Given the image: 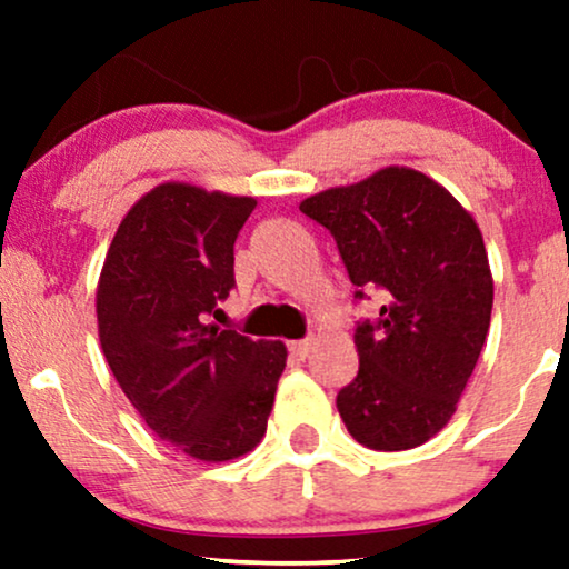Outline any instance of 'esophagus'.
<instances>
[{
  "mask_svg": "<svg viewBox=\"0 0 569 569\" xmlns=\"http://www.w3.org/2000/svg\"><path fill=\"white\" fill-rule=\"evenodd\" d=\"M310 348H312V339H297V342L289 345L291 356H297V358H307Z\"/></svg>",
  "mask_w": 569,
  "mask_h": 569,
  "instance_id": "esophagus-1",
  "label": "esophagus"
}]
</instances>
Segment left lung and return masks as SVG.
<instances>
[{
  "label": "left lung",
  "instance_id": "8db88e82",
  "mask_svg": "<svg viewBox=\"0 0 569 569\" xmlns=\"http://www.w3.org/2000/svg\"><path fill=\"white\" fill-rule=\"evenodd\" d=\"M335 234L356 299L382 293L380 318L358 321V375L337 393L358 443L401 452L433 439L485 348L492 272L471 213L426 173L382 168L302 200Z\"/></svg>",
  "mask_w": 569,
  "mask_h": 569
}]
</instances>
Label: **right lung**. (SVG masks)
<instances>
[{"mask_svg":"<svg viewBox=\"0 0 569 569\" xmlns=\"http://www.w3.org/2000/svg\"><path fill=\"white\" fill-rule=\"evenodd\" d=\"M253 198L154 187L117 227L96 291L98 337L122 393L162 441L202 462L251 452L267 430L286 345L208 323L234 286Z\"/></svg>","mask_w":569,"mask_h":569,"instance_id":"right-lung-1","label":"right lung"}]
</instances>
